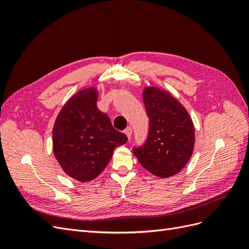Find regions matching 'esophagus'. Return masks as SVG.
Wrapping results in <instances>:
<instances>
[{
	"label": "esophagus",
	"instance_id": "1",
	"mask_svg": "<svg viewBox=\"0 0 249 249\" xmlns=\"http://www.w3.org/2000/svg\"><path fill=\"white\" fill-rule=\"evenodd\" d=\"M124 134L126 135V137L130 139L131 136H132V127H131V126H127L126 129L124 130Z\"/></svg>",
	"mask_w": 249,
	"mask_h": 249
}]
</instances>
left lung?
<instances>
[{"label":"left lung","instance_id":"left-lung-1","mask_svg":"<svg viewBox=\"0 0 249 249\" xmlns=\"http://www.w3.org/2000/svg\"><path fill=\"white\" fill-rule=\"evenodd\" d=\"M149 118L144 144L133 148L134 155L147 171L159 178L179 172L190 160L195 133L185 107L170 92L158 87H145L142 93Z\"/></svg>","mask_w":249,"mask_h":249}]
</instances>
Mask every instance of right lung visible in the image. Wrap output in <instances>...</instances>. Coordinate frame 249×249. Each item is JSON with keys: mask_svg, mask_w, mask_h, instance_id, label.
<instances>
[{"mask_svg": "<svg viewBox=\"0 0 249 249\" xmlns=\"http://www.w3.org/2000/svg\"><path fill=\"white\" fill-rule=\"evenodd\" d=\"M96 88L89 87L65 103L53 127V150L67 176L89 182L107 166L113 152L127 137L112 126L96 106Z\"/></svg>", "mask_w": 249, "mask_h": 249, "instance_id": "obj_1", "label": "right lung"}]
</instances>
